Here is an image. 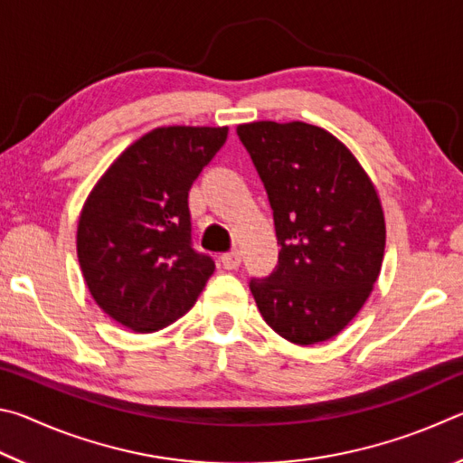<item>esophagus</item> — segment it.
Returning <instances> with one entry per match:
<instances>
[{
	"label": "esophagus",
	"instance_id": "34e87169",
	"mask_svg": "<svg viewBox=\"0 0 463 463\" xmlns=\"http://www.w3.org/2000/svg\"><path fill=\"white\" fill-rule=\"evenodd\" d=\"M221 261L224 265V269H237L241 265V255L239 250H231V253H224L221 257Z\"/></svg>",
	"mask_w": 463,
	"mask_h": 463
}]
</instances>
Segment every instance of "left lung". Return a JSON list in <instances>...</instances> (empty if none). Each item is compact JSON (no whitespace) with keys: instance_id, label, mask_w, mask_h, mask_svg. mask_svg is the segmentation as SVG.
<instances>
[{"instance_id":"obj_1","label":"left lung","mask_w":463,"mask_h":463,"mask_svg":"<svg viewBox=\"0 0 463 463\" xmlns=\"http://www.w3.org/2000/svg\"><path fill=\"white\" fill-rule=\"evenodd\" d=\"M237 135L268 192L279 245L268 278L250 279L257 308L296 345L333 339L380 276L386 222L354 153L307 122L239 124Z\"/></svg>"}]
</instances>
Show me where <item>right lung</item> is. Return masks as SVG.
Here are the masks:
<instances>
[{
    "label": "right lung",
    "instance_id": "add662e5",
    "mask_svg": "<svg viewBox=\"0 0 463 463\" xmlns=\"http://www.w3.org/2000/svg\"><path fill=\"white\" fill-rule=\"evenodd\" d=\"M226 127H161L132 143L83 203L77 257L98 307L135 333L190 310L214 271L192 247L187 194Z\"/></svg>",
    "mask_w": 463,
    "mask_h": 463
}]
</instances>
